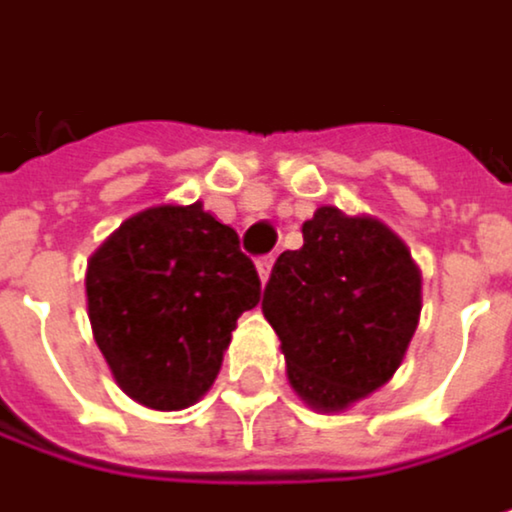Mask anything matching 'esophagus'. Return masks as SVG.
Instances as JSON below:
<instances>
[{"label":"esophagus","instance_id":"esophagus-1","mask_svg":"<svg viewBox=\"0 0 512 512\" xmlns=\"http://www.w3.org/2000/svg\"><path fill=\"white\" fill-rule=\"evenodd\" d=\"M270 270H273V254H270V258H261V261H258V276H261L264 285H267V279H270Z\"/></svg>","mask_w":512,"mask_h":512}]
</instances>
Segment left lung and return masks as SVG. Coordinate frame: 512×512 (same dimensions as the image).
<instances>
[{"label":"left lung","mask_w":512,"mask_h":512,"mask_svg":"<svg viewBox=\"0 0 512 512\" xmlns=\"http://www.w3.org/2000/svg\"><path fill=\"white\" fill-rule=\"evenodd\" d=\"M261 309L297 397L315 413H343L404 364L422 270L379 218L318 206L303 221V248L279 254Z\"/></svg>","instance_id":"1"}]
</instances>
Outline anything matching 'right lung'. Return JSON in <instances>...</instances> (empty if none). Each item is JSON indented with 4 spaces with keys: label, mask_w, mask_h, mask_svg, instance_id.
<instances>
[{
    "label": "right lung",
    "mask_w": 512,
    "mask_h": 512,
    "mask_svg": "<svg viewBox=\"0 0 512 512\" xmlns=\"http://www.w3.org/2000/svg\"><path fill=\"white\" fill-rule=\"evenodd\" d=\"M84 288L115 382L160 413L188 410L212 388L236 318L261 300L236 230L200 200L130 215L90 254Z\"/></svg>",
    "instance_id": "obj_1"
}]
</instances>
